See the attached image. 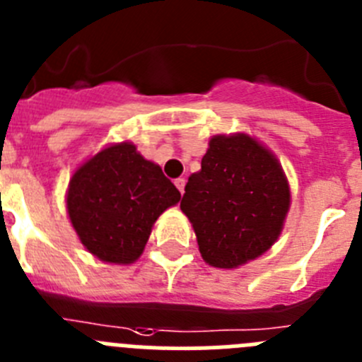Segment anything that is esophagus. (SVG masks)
Returning a JSON list of instances; mask_svg holds the SVG:
<instances>
[{
	"label": "esophagus",
	"mask_w": 362,
	"mask_h": 362,
	"mask_svg": "<svg viewBox=\"0 0 362 362\" xmlns=\"http://www.w3.org/2000/svg\"><path fill=\"white\" fill-rule=\"evenodd\" d=\"M175 185H177V189L180 191V194H182V192H184V187H185V180L184 178H177V180H175Z\"/></svg>",
	"instance_id": "esophagus-1"
}]
</instances>
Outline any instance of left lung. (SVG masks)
Returning <instances> with one entry per match:
<instances>
[{
  "label": "left lung",
  "instance_id": "1",
  "mask_svg": "<svg viewBox=\"0 0 362 362\" xmlns=\"http://www.w3.org/2000/svg\"><path fill=\"white\" fill-rule=\"evenodd\" d=\"M291 204L275 155L246 134L214 135L202 170L185 185L180 209L214 268H238L272 248Z\"/></svg>",
  "mask_w": 362,
  "mask_h": 362
}]
</instances>
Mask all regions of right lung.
Listing matches in <instances>:
<instances>
[{
  "instance_id": "add662e5",
  "label": "right lung",
  "mask_w": 362,
  "mask_h": 362,
  "mask_svg": "<svg viewBox=\"0 0 362 362\" xmlns=\"http://www.w3.org/2000/svg\"><path fill=\"white\" fill-rule=\"evenodd\" d=\"M180 192L160 165L132 143L103 148L74 171L67 214L82 245L100 261L132 264L141 257L151 227Z\"/></svg>"
}]
</instances>
